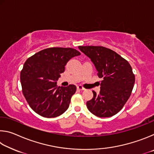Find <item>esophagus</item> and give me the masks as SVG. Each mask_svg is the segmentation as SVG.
<instances>
[{
    "label": "esophagus",
    "mask_w": 154,
    "mask_h": 154,
    "mask_svg": "<svg viewBox=\"0 0 154 154\" xmlns=\"http://www.w3.org/2000/svg\"><path fill=\"white\" fill-rule=\"evenodd\" d=\"M77 89L78 90H81V91H82V90H85V88H83V86H82V85H78V86L77 87Z\"/></svg>",
    "instance_id": "34e87169"
}]
</instances>
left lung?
<instances>
[{"label": "left lung", "instance_id": "1", "mask_svg": "<svg viewBox=\"0 0 154 154\" xmlns=\"http://www.w3.org/2000/svg\"><path fill=\"white\" fill-rule=\"evenodd\" d=\"M95 65L98 77L102 78L100 91L88 101L87 107L99 118L113 116L123 108L133 89L135 76L126 59L103 46H79Z\"/></svg>", "mask_w": 154, "mask_h": 154}]
</instances>
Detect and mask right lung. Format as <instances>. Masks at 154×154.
<instances>
[{
	"label": "right lung",
	"mask_w": 154,
	"mask_h": 154,
	"mask_svg": "<svg viewBox=\"0 0 154 154\" xmlns=\"http://www.w3.org/2000/svg\"><path fill=\"white\" fill-rule=\"evenodd\" d=\"M80 54L72 48H50L37 52L25 62L20 72L22 93L36 113L51 118L67 110L76 86L58 87L56 81L64 72L68 61Z\"/></svg>",
	"instance_id": "obj_1"
}]
</instances>
